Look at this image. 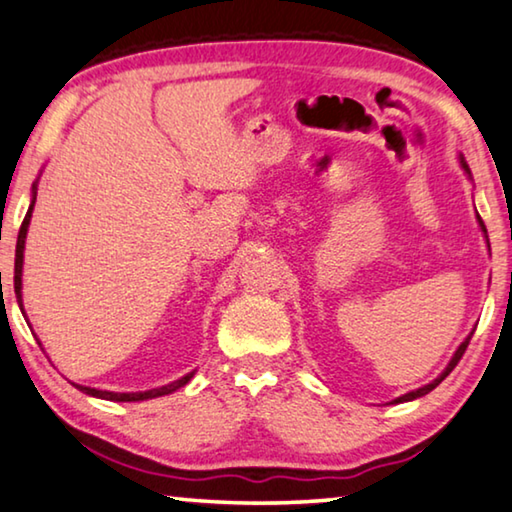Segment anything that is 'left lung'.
Instances as JSON below:
<instances>
[{
    "instance_id": "obj_1",
    "label": "left lung",
    "mask_w": 512,
    "mask_h": 512,
    "mask_svg": "<svg viewBox=\"0 0 512 512\" xmlns=\"http://www.w3.org/2000/svg\"><path fill=\"white\" fill-rule=\"evenodd\" d=\"M466 168V166H464ZM466 170H469V168H466ZM478 221H480V226H483V231H485V224H483V219H480L478 217ZM487 233V231H485ZM471 337H473V332H471V335L469 337H466L464 339V342H462V346H459L457 348V351H455V355H453V360H450V365L446 367V372H443L441 376H439V379H436V381H432V383H429V385H425V388H418V390H413V392H409V395H404V397H397L395 399V402H411V399H418V397H422V395H427V392H432L434 388H436V385H439L443 379H446V376L450 374V372H453V369L457 367V362L459 360H462V355H464V351H466V346H469V342H471Z\"/></svg>"
}]
</instances>
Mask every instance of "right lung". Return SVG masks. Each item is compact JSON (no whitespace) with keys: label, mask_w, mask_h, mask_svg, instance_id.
I'll use <instances>...</instances> for the list:
<instances>
[{"label":"right lung","mask_w":512,"mask_h":512,"mask_svg":"<svg viewBox=\"0 0 512 512\" xmlns=\"http://www.w3.org/2000/svg\"><path fill=\"white\" fill-rule=\"evenodd\" d=\"M36 198H32V205H29V210L25 214V219H22V226H20V233H18V244H16V272H13V286H16V298H18V305H22V249H25V238H27V226H29V219H32V207H34ZM194 372L182 376L180 381L175 383H168L164 388H154V390H147V392H106V390H96V388H85V385H78L80 390L85 392V395H92V397H99V399H110V402H140V399H152V397H161V395H170V392L180 390L182 385H187Z\"/></svg>","instance_id":"add662e5"}]
</instances>
